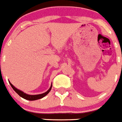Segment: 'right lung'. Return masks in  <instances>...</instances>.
Instances as JSON below:
<instances>
[{
	"instance_id": "obj_1",
	"label": "right lung",
	"mask_w": 122,
	"mask_h": 122,
	"mask_svg": "<svg viewBox=\"0 0 122 122\" xmlns=\"http://www.w3.org/2000/svg\"><path fill=\"white\" fill-rule=\"evenodd\" d=\"M9 83H10V86H11V87L13 88V90H15V91L16 92V93H18L20 97H21L25 99V100H29V101H34V100H39V99H41L42 98L45 97V96L47 95L49 93V92L51 91V90L52 89V84H51V86L50 88L48 89V91H46V92H45V93H41V94H38V95H29L24 93V92H23L21 91V90H19V89H18L17 88H16V87H15V86H14L10 81H9Z\"/></svg>"
}]
</instances>
